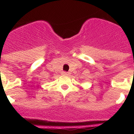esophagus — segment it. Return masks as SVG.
<instances>
[{
  "label": "esophagus",
  "mask_w": 134,
  "mask_h": 134,
  "mask_svg": "<svg viewBox=\"0 0 134 134\" xmlns=\"http://www.w3.org/2000/svg\"><path fill=\"white\" fill-rule=\"evenodd\" d=\"M63 74L65 75V76H68V75L70 74V73L67 72V71H63Z\"/></svg>",
  "instance_id": "34e87169"
}]
</instances>
